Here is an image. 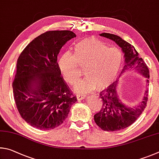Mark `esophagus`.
Listing matches in <instances>:
<instances>
[{
	"mask_svg": "<svg viewBox=\"0 0 159 159\" xmlns=\"http://www.w3.org/2000/svg\"><path fill=\"white\" fill-rule=\"evenodd\" d=\"M76 96L78 101H81V100H83L86 97L85 95H82V94H77Z\"/></svg>",
	"mask_w": 159,
	"mask_h": 159,
	"instance_id": "1",
	"label": "esophagus"
}]
</instances>
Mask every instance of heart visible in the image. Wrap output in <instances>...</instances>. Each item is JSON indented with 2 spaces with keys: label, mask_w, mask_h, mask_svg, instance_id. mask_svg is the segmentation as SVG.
<instances>
[{
  "label": "heart",
  "mask_w": 159,
  "mask_h": 159,
  "mask_svg": "<svg viewBox=\"0 0 159 159\" xmlns=\"http://www.w3.org/2000/svg\"><path fill=\"white\" fill-rule=\"evenodd\" d=\"M123 56L116 47H108L95 37H88L75 44L74 54L66 52L58 59V66L67 82L73 84L82 73L79 65L84 66L87 77L75 85V91L87 93L104 89L117 76Z\"/></svg>",
  "instance_id": "heart-1"
}]
</instances>
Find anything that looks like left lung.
<instances>
[{"label": "left lung", "mask_w": 159, "mask_h": 159, "mask_svg": "<svg viewBox=\"0 0 159 159\" xmlns=\"http://www.w3.org/2000/svg\"><path fill=\"white\" fill-rule=\"evenodd\" d=\"M101 36L109 38L121 47L124 54L125 65L121 73L134 70L147 78L149 83V72L148 67L132 44L124 40L118 35L102 33ZM118 81L114 82L106 89L101 91L100 97L102 100L101 110L94 115V121L101 129L107 131H116L129 127L137 120L147 106L148 100V90L145 91L143 101L135 107H129L121 101L117 92Z\"/></svg>", "instance_id": "8db88e82"}]
</instances>
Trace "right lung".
Returning a JSON list of instances; mask_svg holds the SVG:
<instances>
[{"label":"right lung","instance_id":"right-lung-1","mask_svg":"<svg viewBox=\"0 0 159 159\" xmlns=\"http://www.w3.org/2000/svg\"><path fill=\"white\" fill-rule=\"evenodd\" d=\"M76 37L70 30L47 31L33 40L16 63L12 89L22 119L38 129L60 126L77 98L58 69L57 56L67 42Z\"/></svg>","mask_w":159,"mask_h":159}]
</instances>
